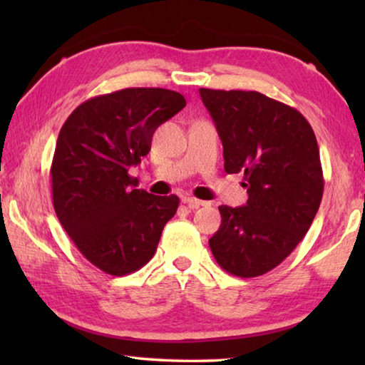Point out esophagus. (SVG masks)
Listing matches in <instances>:
<instances>
[{
  "mask_svg": "<svg viewBox=\"0 0 365 365\" xmlns=\"http://www.w3.org/2000/svg\"><path fill=\"white\" fill-rule=\"evenodd\" d=\"M182 202H183V205H187L190 209H197V207L207 205V201L196 200V197H193V196H183Z\"/></svg>",
  "mask_w": 365,
  "mask_h": 365,
  "instance_id": "esophagus-1",
  "label": "esophagus"
}]
</instances>
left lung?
Masks as SVG:
<instances>
[{"label": "left lung", "instance_id": "left-lung-1", "mask_svg": "<svg viewBox=\"0 0 365 365\" xmlns=\"http://www.w3.org/2000/svg\"><path fill=\"white\" fill-rule=\"evenodd\" d=\"M224 146L227 174L245 175V206H220L209 246L222 269L251 279L287 259L324 195L316 135L294 108L259 91L200 88Z\"/></svg>", "mask_w": 365, "mask_h": 365}]
</instances>
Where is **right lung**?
<instances>
[{
  "instance_id": "add662e5",
  "label": "right lung",
  "mask_w": 365,
  "mask_h": 365,
  "mask_svg": "<svg viewBox=\"0 0 365 365\" xmlns=\"http://www.w3.org/2000/svg\"><path fill=\"white\" fill-rule=\"evenodd\" d=\"M185 104L172 90L123 88L86 100L61 128L51 164L54 211L78 251L109 275L143 267L177 212L175 195L138 190L128 169Z\"/></svg>"
}]
</instances>
